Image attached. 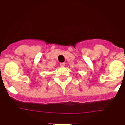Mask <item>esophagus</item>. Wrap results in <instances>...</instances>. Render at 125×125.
<instances>
[{"label": "esophagus", "mask_w": 125, "mask_h": 125, "mask_svg": "<svg viewBox=\"0 0 125 125\" xmlns=\"http://www.w3.org/2000/svg\"><path fill=\"white\" fill-rule=\"evenodd\" d=\"M65 63H60V65L61 66H65Z\"/></svg>", "instance_id": "esophagus-1"}]
</instances>
